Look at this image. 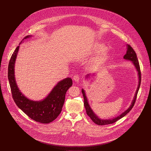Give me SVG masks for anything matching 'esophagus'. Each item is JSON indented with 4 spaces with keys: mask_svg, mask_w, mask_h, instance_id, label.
Masks as SVG:
<instances>
[{
    "mask_svg": "<svg viewBox=\"0 0 151 151\" xmlns=\"http://www.w3.org/2000/svg\"><path fill=\"white\" fill-rule=\"evenodd\" d=\"M73 80L75 81V82H79V81H80V80L81 79V78H80V76H79V75H75L74 76H73Z\"/></svg>",
    "mask_w": 151,
    "mask_h": 151,
    "instance_id": "obj_1",
    "label": "esophagus"
}]
</instances>
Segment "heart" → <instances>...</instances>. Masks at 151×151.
<instances>
[{
	"mask_svg": "<svg viewBox=\"0 0 151 151\" xmlns=\"http://www.w3.org/2000/svg\"><path fill=\"white\" fill-rule=\"evenodd\" d=\"M96 50H97V51H101L105 48V46L104 45H103V44L97 43L96 46ZM107 58H108V53L107 52H104L100 57V58L99 59V61L104 62V60H105Z\"/></svg>",
	"mask_w": 151,
	"mask_h": 151,
	"instance_id": "1",
	"label": "heart"
}]
</instances>
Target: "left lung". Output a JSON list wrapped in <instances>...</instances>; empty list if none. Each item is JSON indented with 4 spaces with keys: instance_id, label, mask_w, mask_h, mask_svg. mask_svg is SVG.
Here are the masks:
<instances>
[{
    "instance_id": "8db88e82",
    "label": "left lung",
    "mask_w": 151,
    "mask_h": 151,
    "mask_svg": "<svg viewBox=\"0 0 151 151\" xmlns=\"http://www.w3.org/2000/svg\"><path fill=\"white\" fill-rule=\"evenodd\" d=\"M124 59H126V60H131L132 62V63H133V65H134V67H136V69L138 71V78H139V82H138V88L137 90L136 91L135 95H134V97L133 98V100L132 102V104L130 106V107L127 109L126 111L122 113L121 115H119V116L111 119H105V120H103L101 119H99L98 117L97 116H96L95 114V113L92 111V109L91 108L89 104H88V99H87V97L86 96V94H85V92L84 91V89H82V93H83V96L84 97V107L86 108V113L88 114L90 118L91 119V120L95 123L96 124L99 125H108V124H113L116 122V121H117L119 119H120L122 118L123 117H124L127 114L129 113L130 110L132 109V108L133 107L134 105V103L136 101V99H137V94L139 89V86L141 84V71H140V67H139V62L137 58V54L133 50V49L132 47L131 46H130L129 45H127V50L126 54L124 55ZM88 76H89V75H88L86 76V78H88Z\"/></svg>"
}]
</instances>
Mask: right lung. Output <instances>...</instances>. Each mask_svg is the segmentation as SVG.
I'll list each match as a JSON object with an SVG mask.
<instances>
[{
  "instance_id": "obj_1",
  "label": "right lung",
  "mask_w": 151,
  "mask_h": 151,
  "mask_svg": "<svg viewBox=\"0 0 151 151\" xmlns=\"http://www.w3.org/2000/svg\"><path fill=\"white\" fill-rule=\"evenodd\" d=\"M27 35L22 39H27ZM19 46H17L10 58L8 68V78L10 86L13 99L15 104L32 119L42 124H48L56 119L60 113L65 101V93L72 86L70 78L59 81L44 100L33 101L25 97L18 88L14 78V63Z\"/></svg>"
}]
</instances>
